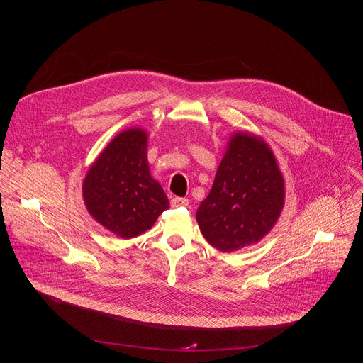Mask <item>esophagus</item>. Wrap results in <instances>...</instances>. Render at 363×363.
Here are the masks:
<instances>
[{"mask_svg": "<svg viewBox=\"0 0 363 363\" xmlns=\"http://www.w3.org/2000/svg\"><path fill=\"white\" fill-rule=\"evenodd\" d=\"M189 201L186 198H179V196H174L171 199V205L174 206V208H178V206H188Z\"/></svg>", "mask_w": 363, "mask_h": 363, "instance_id": "esophagus-1", "label": "esophagus"}]
</instances>
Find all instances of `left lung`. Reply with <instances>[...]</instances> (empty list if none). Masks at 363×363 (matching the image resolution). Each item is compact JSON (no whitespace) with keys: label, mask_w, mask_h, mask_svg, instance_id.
<instances>
[{"label":"left lung","mask_w":363,"mask_h":363,"mask_svg":"<svg viewBox=\"0 0 363 363\" xmlns=\"http://www.w3.org/2000/svg\"><path fill=\"white\" fill-rule=\"evenodd\" d=\"M283 205L284 181L273 152L254 135L235 133L196 221L206 241L231 252L260 241Z\"/></svg>","instance_id":"left-lung-1"}]
</instances>
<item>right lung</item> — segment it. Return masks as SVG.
Here are the masks:
<instances>
[{"label":"right lung","instance_id":"1","mask_svg":"<svg viewBox=\"0 0 363 363\" xmlns=\"http://www.w3.org/2000/svg\"><path fill=\"white\" fill-rule=\"evenodd\" d=\"M146 145L147 136L140 129L119 133L83 182L90 216L121 238L145 233L169 208L167 194L149 174Z\"/></svg>","mask_w":363,"mask_h":363}]
</instances>
